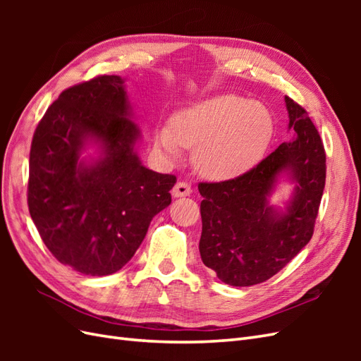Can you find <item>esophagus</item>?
I'll list each match as a JSON object with an SVG mask.
<instances>
[{
  "instance_id": "esophagus-1",
  "label": "esophagus",
  "mask_w": 361,
  "mask_h": 361,
  "mask_svg": "<svg viewBox=\"0 0 361 361\" xmlns=\"http://www.w3.org/2000/svg\"><path fill=\"white\" fill-rule=\"evenodd\" d=\"M190 194H191V187L187 182H178L171 190L173 197H187Z\"/></svg>"
}]
</instances>
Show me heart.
Segmentation results:
<instances>
[{
	"label": "heart",
	"mask_w": 361,
	"mask_h": 361,
	"mask_svg": "<svg viewBox=\"0 0 361 361\" xmlns=\"http://www.w3.org/2000/svg\"><path fill=\"white\" fill-rule=\"evenodd\" d=\"M274 133L265 105L235 94L216 96L187 108L171 125H158L154 145L169 159L194 149V166L215 180L239 178L264 157Z\"/></svg>",
	"instance_id": "b5f03b06"
}]
</instances>
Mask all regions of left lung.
<instances>
[{
    "mask_svg": "<svg viewBox=\"0 0 361 361\" xmlns=\"http://www.w3.org/2000/svg\"><path fill=\"white\" fill-rule=\"evenodd\" d=\"M295 138L256 167L224 182H200L203 264L231 286H253L276 276L313 235L325 187V150L307 111L285 96ZM295 183L285 212L269 204L278 178Z\"/></svg>",
    "mask_w": 361,
    "mask_h": 361,
    "instance_id": "1",
    "label": "left lung"
}]
</instances>
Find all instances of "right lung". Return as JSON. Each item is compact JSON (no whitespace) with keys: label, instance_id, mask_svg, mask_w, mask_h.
<instances>
[{"label":"right lung","instance_id":"right-lung-1","mask_svg":"<svg viewBox=\"0 0 361 361\" xmlns=\"http://www.w3.org/2000/svg\"><path fill=\"white\" fill-rule=\"evenodd\" d=\"M125 80L101 75L64 90L32 135L28 209L60 264L85 276L117 272L171 203L173 174L141 164ZM89 144L100 155L80 158Z\"/></svg>","mask_w":361,"mask_h":361}]
</instances>
